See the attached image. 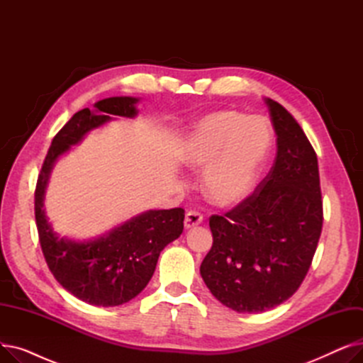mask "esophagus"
<instances>
[{
	"label": "esophagus",
	"instance_id": "obj_1",
	"mask_svg": "<svg viewBox=\"0 0 363 363\" xmlns=\"http://www.w3.org/2000/svg\"><path fill=\"white\" fill-rule=\"evenodd\" d=\"M201 222H203V215H200L199 212H194V211H189V212H186V215H185L184 225H185L186 230H189V228L197 226V225H200Z\"/></svg>",
	"mask_w": 363,
	"mask_h": 363
}]
</instances>
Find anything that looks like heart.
I'll list each match as a JSON object with an SVG mask.
<instances>
[{"mask_svg": "<svg viewBox=\"0 0 363 363\" xmlns=\"http://www.w3.org/2000/svg\"><path fill=\"white\" fill-rule=\"evenodd\" d=\"M271 145L272 128L264 118L220 110L194 125L179 156L191 169H204L201 184L208 201L230 207L253 191Z\"/></svg>", "mask_w": 363, "mask_h": 363, "instance_id": "heart-1", "label": "heart"}]
</instances>
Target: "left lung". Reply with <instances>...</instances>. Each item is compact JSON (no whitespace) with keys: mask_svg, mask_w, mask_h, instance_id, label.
Masks as SVG:
<instances>
[{"mask_svg":"<svg viewBox=\"0 0 363 363\" xmlns=\"http://www.w3.org/2000/svg\"><path fill=\"white\" fill-rule=\"evenodd\" d=\"M277 157L255 193L208 220L213 245L200 266L211 293L238 313H262L289 300L306 277L322 231L313 147L291 114L264 99Z\"/></svg>","mask_w":363,"mask_h":363,"instance_id":"obj_1","label":"left lung"}]
</instances>
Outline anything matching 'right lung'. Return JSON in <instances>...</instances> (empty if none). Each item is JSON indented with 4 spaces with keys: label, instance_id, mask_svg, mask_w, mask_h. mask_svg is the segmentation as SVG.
<instances>
[{
    "label": "right lung",
    "instance_id": "1",
    "mask_svg": "<svg viewBox=\"0 0 363 363\" xmlns=\"http://www.w3.org/2000/svg\"><path fill=\"white\" fill-rule=\"evenodd\" d=\"M135 97H110L84 108L54 137L35 189V219L50 271L65 290L92 306L113 308L137 297L155 274L160 252L184 230V208L147 211L89 240L60 237L44 200L51 170L88 133L116 119L138 116Z\"/></svg>",
    "mask_w": 363,
    "mask_h": 363
}]
</instances>
